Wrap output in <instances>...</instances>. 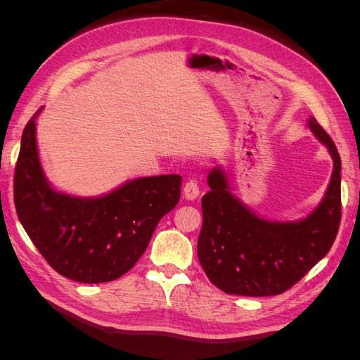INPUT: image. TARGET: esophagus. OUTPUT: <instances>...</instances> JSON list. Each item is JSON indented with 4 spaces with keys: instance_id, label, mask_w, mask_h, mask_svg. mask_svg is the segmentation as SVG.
<instances>
[{
    "instance_id": "1",
    "label": "esophagus",
    "mask_w": 360,
    "mask_h": 360,
    "mask_svg": "<svg viewBox=\"0 0 360 360\" xmlns=\"http://www.w3.org/2000/svg\"><path fill=\"white\" fill-rule=\"evenodd\" d=\"M184 197L188 200H195L200 195V184L197 179H189L184 184V189H183Z\"/></svg>"
}]
</instances>
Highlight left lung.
Listing matches in <instances>:
<instances>
[{"mask_svg": "<svg viewBox=\"0 0 360 360\" xmlns=\"http://www.w3.org/2000/svg\"><path fill=\"white\" fill-rule=\"evenodd\" d=\"M309 127L333 158V174L321 204L299 222H269L228 192L222 169L209 174L202 200L198 259L210 282L226 294L264 297L291 288L329 252L341 222V158L329 134Z\"/></svg>", "mask_w": 360, "mask_h": 360, "instance_id": "obj_1", "label": "left lung"}]
</instances>
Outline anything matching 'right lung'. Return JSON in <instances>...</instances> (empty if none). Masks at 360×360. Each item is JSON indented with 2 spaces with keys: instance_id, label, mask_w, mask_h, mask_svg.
<instances>
[{
  "instance_id": "add662e5",
  "label": "right lung",
  "mask_w": 360,
  "mask_h": 360,
  "mask_svg": "<svg viewBox=\"0 0 360 360\" xmlns=\"http://www.w3.org/2000/svg\"><path fill=\"white\" fill-rule=\"evenodd\" d=\"M40 110L24 129L15 168L13 200L19 221L61 276L84 284L123 276L144 254L159 221L177 205L181 177L136 179L96 200L53 191L37 155Z\"/></svg>"
}]
</instances>
